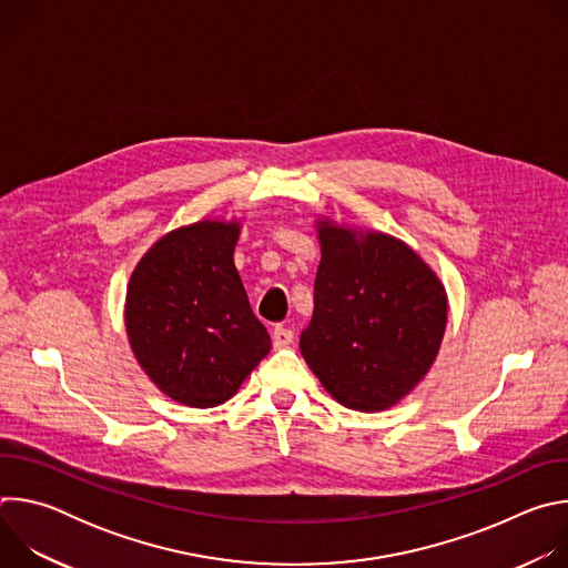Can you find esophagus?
Instances as JSON below:
<instances>
[{"mask_svg": "<svg viewBox=\"0 0 568 568\" xmlns=\"http://www.w3.org/2000/svg\"><path fill=\"white\" fill-rule=\"evenodd\" d=\"M294 342V333L290 331V328H285V326H276L274 328V333H272V344H274V348H285V346H290Z\"/></svg>", "mask_w": 568, "mask_h": 568, "instance_id": "34e87169", "label": "esophagus"}]
</instances>
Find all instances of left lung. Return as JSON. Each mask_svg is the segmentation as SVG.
<instances>
[{"label": "left lung", "instance_id": "8db88e82", "mask_svg": "<svg viewBox=\"0 0 568 568\" xmlns=\"http://www.w3.org/2000/svg\"><path fill=\"white\" fill-rule=\"evenodd\" d=\"M321 263L301 355L339 404L384 412L429 373L447 328V294L402 240L316 222Z\"/></svg>", "mask_w": 568, "mask_h": 568}]
</instances>
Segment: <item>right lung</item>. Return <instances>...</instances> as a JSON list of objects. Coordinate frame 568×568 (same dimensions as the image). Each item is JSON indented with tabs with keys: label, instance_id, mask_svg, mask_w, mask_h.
Listing matches in <instances>:
<instances>
[{
	"label": "right lung",
	"instance_id": "obj_1",
	"mask_svg": "<svg viewBox=\"0 0 568 568\" xmlns=\"http://www.w3.org/2000/svg\"><path fill=\"white\" fill-rule=\"evenodd\" d=\"M240 222L166 233L134 267L125 296L132 353L154 386L195 409L217 407L270 353L233 263Z\"/></svg>",
	"mask_w": 568,
	"mask_h": 568
}]
</instances>
